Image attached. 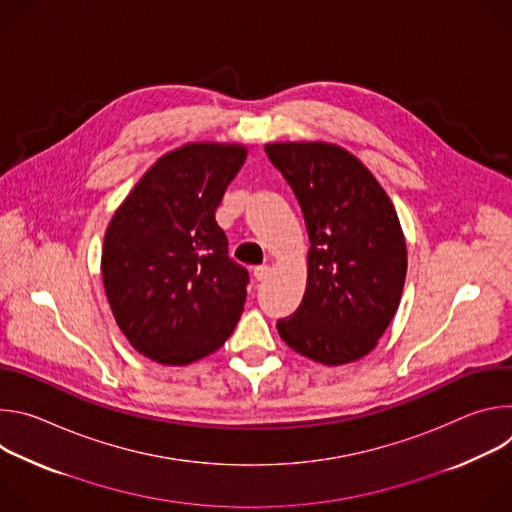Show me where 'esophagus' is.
I'll return each instance as SVG.
<instances>
[{
	"label": "esophagus",
	"mask_w": 512,
	"mask_h": 512,
	"mask_svg": "<svg viewBox=\"0 0 512 512\" xmlns=\"http://www.w3.org/2000/svg\"><path fill=\"white\" fill-rule=\"evenodd\" d=\"M267 275H269V265H257V267L253 269V277H255L257 281H263Z\"/></svg>",
	"instance_id": "1"
}]
</instances>
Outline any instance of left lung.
I'll return each instance as SVG.
<instances>
[{
  "label": "left lung",
  "instance_id": "left-lung-1",
  "mask_svg": "<svg viewBox=\"0 0 512 512\" xmlns=\"http://www.w3.org/2000/svg\"><path fill=\"white\" fill-rule=\"evenodd\" d=\"M310 237L300 308L277 322L296 352L336 367L369 354L403 294L407 247L395 206L358 158L326 141L267 143Z\"/></svg>",
  "mask_w": 512,
  "mask_h": 512
}]
</instances>
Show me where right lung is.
Listing matches in <instances>:
<instances>
[{"mask_svg":"<svg viewBox=\"0 0 512 512\" xmlns=\"http://www.w3.org/2000/svg\"><path fill=\"white\" fill-rule=\"evenodd\" d=\"M245 158L239 143H186L141 176L107 227L111 312L131 346L160 364L208 356L243 314L249 273L229 257L214 212Z\"/></svg>","mask_w":512,"mask_h":512,"instance_id":"add662e5","label":"right lung"}]
</instances>
